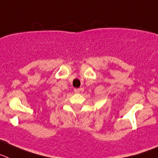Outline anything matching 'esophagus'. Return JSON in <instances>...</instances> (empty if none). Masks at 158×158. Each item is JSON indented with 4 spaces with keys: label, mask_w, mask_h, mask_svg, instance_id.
I'll list each match as a JSON object with an SVG mask.
<instances>
[{
    "label": "esophagus",
    "mask_w": 158,
    "mask_h": 158,
    "mask_svg": "<svg viewBox=\"0 0 158 158\" xmlns=\"http://www.w3.org/2000/svg\"><path fill=\"white\" fill-rule=\"evenodd\" d=\"M83 88H76L74 90V91H75V93H79L81 92V91H83Z\"/></svg>",
    "instance_id": "esophagus-1"
}]
</instances>
